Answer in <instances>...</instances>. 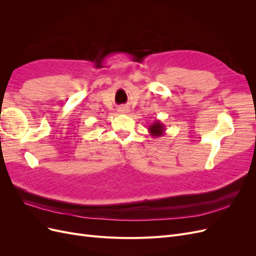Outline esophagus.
Listing matches in <instances>:
<instances>
[{
  "label": "esophagus",
  "mask_w": 256,
  "mask_h": 256,
  "mask_svg": "<svg viewBox=\"0 0 256 256\" xmlns=\"http://www.w3.org/2000/svg\"><path fill=\"white\" fill-rule=\"evenodd\" d=\"M118 112H120V113H128L129 110H128V108H126V106H120V109H118Z\"/></svg>",
  "instance_id": "obj_1"
}]
</instances>
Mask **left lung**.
<instances>
[{"label":"left lung","mask_w":256,"mask_h":256,"mask_svg":"<svg viewBox=\"0 0 256 256\" xmlns=\"http://www.w3.org/2000/svg\"><path fill=\"white\" fill-rule=\"evenodd\" d=\"M148 132L152 138L164 136L166 134V126L160 120H154L148 126Z\"/></svg>","instance_id":"1"}]
</instances>
